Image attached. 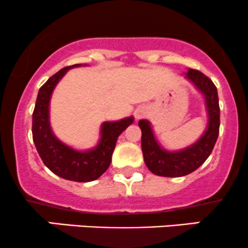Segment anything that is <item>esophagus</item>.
I'll use <instances>...</instances> for the list:
<instances>
[{"mask_svg": "<svg viewBox=\"0 0 248 248\" xmlns=\"http://www.w3.org/2000/svg\"><path fill=\"white\" fill-rule=\"evenodd\" d=\"M146 113V109L143 107H140V108H138L137 110H135V118H137L138 120L141 118V116L143 115V114Z\"/></svg>", "mask_w": 248, "mask_h": 248, "instance_id": "esophagus-1", "label": "esophagus"}]
</instances>
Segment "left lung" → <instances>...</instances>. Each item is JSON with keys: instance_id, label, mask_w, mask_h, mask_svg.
<instances>
[{"instance_id": "8db88e82", "label": "left lung", "mask_w": 248, "mask_h": 248, "mask_svg": "<svg viewBox=\"0 0 248 248\" xmlns=\"http://www.w3.org/2000/svg\"><path fill=\"white\" fill-rule=\"evenodd\" d=\"M185 78L188 80L202 95L205 101L207 124L202 134L192 145L167 151L159 143L149 120H140L139 127L142 132L141 148L148 170L155 175L178 178L194 172L207 160L216 145L220 127V108L217 87L211 78L199 70L187 69Z\"/></svg>"}]
</instances>
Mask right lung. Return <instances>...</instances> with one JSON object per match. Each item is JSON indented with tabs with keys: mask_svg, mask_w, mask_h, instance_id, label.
Instances as JSON below:
<instances>
[{
	"mask_svg": "<svg viewBox=\"0 0 248 248\" xmlns=\"http://www.w3.org/2000/svg\"><path fill=\"white\" fill-rule=\"evenodd\" d=\"M81 66L74 64L59 70L40 88L32 113V140L43 164L54 174L66 180L89 182L108 170L119 135L134 122V116L103 122L99 142L93 148L80 151L58 139L50 124L51 95L68 70Z\"/></svg>",
	"mask_w": 248,
	"mask_h": 248,
	"instance_id": "right-lung-1",
	"label": "right lung"
}]
</instances>
